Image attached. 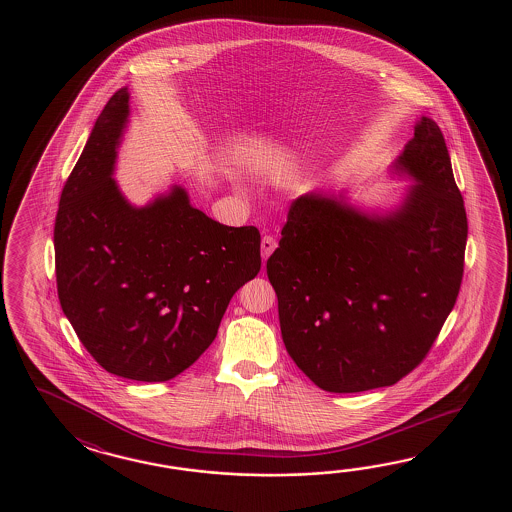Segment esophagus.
<instances>
[{
  "instance_id": "esophagus-1",
  "label": "esophagus",
  "mask_w": 512,
  "mask_h": 512,
  "mask_svg": "<svg viewBox=\"0 0 512 512\" xmlns=\"http://www.w3.org/2000/svg\"><path fill=\"white\" fill-rule=\"evenodd\" d=\"M276 247H278V241L274 240L269 234H265L263 240H261V258L267 260Z\"/></svg>"
}]
</instances>
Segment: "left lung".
<instances>
[{
  "label": "left lung",
  "instance_id": "obj_1",
  "mask_svg": "<svg viewBox=\"0 0 512 512\" xmlns=\"http://www.w3.org/2000/svg\"><path fill=\"white\" fill-rule=\"evenodd\" d=\"M388 174L412 183L390 207L346 190L298 197L267 260L287 353L326 392L403 379L456 304L467 214L434 120H415Z\"/></svg>",
  "mask_w": 512,
  "mask_h": 512
}]
</instances>
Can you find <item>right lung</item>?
Returning <instances> with one entry per match:
<instances>
[{
	"label": "right lung",
	"instance_id": "add662e5",
	"mask_svg": "<svg viewBox=\"0 0 512 512\" xmlns=\"http://www.w3.org/2000/svg\"><path fill=\"white\" fill-rule=\"evenodd\" d=\"M130 91L109 98L67 179L55 223L58 298L104 370L163 382L218 335L230 298L260 272V232L227 227L172 185L137 207L115 175Z\"/></svg>",
	"mask_w": 512,
	"mask_h": 512
}]
</instances>
